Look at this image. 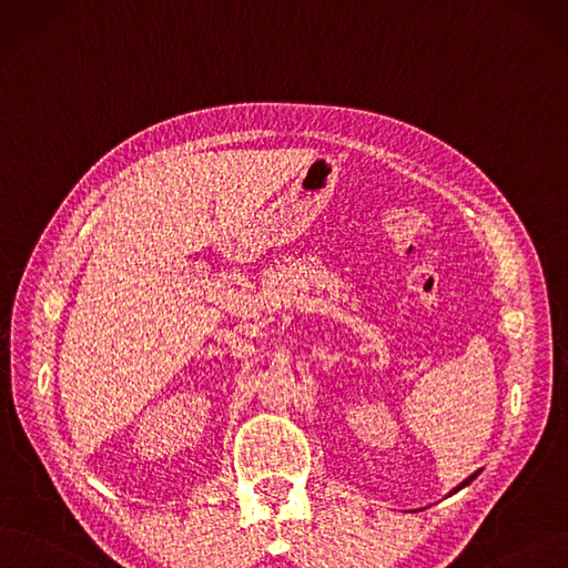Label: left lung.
<instances>
[{
  "label": "left lung",
  "instance_id": "8db88e82",
  "mask_svg": "<svg viewBox=\"0 0 568 568\" xmlns=\"http://www.w3.org/2000/svg\"><path fill=\"white\" fill-rule=\"evenodd\" d=\"M475 477H477V473H475V475H470V477H468V479H466V481H460V487H456V489H454V491H458V489H464V487H466V485H470V481H473V479H475Z\"/></svg>",
  "mask_w": 568,
  "mask_h": 568
}]
</instances>
